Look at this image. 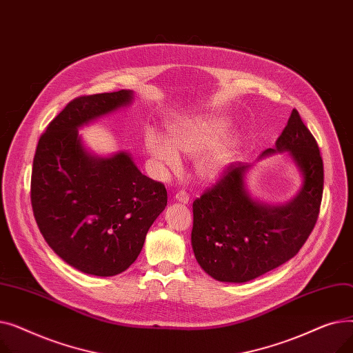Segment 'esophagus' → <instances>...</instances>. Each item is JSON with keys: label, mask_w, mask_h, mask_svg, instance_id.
Masks as SVG:
<instances>
[{"label": "esophagus", "mask_w": 353, "mask_h": 353, "mask_svg": "<svg viewBox=\"0 0 353 353\" xmlns=\"http://www.w3.org/2000/svg\"><path fill=\"white\" fill-rule=\"evenodd\" d=\"M174 200L183 203V205H188V203H189V196L184 193V192H177L176 196H174Z\"/></svg>", "instance_id": "obj_1"}]
</instances>
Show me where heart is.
Returning <instances> with one entry per match:
<instances>
[{
    "mask_svg": "<svg viewBox=\"0 0 353 353\" xmlns=\"http://www.w3.org/2000/svg\"><path fill=\"white\" fill-rule=\"evenodd\" d=\"M230 121L220 116H205L169 125V139L148 130L144 147L159 173L180 169V154L196 159L194 172L203 181H214L233 164L240 139L229 134Z\"/></svg>",
    "mask_w": 353,
    "mask_h": 353,
    "instance_id": "b5f03b06",
    "label": "heart"
}]
</instances>
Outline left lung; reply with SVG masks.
Instances as JSON below:
<instances>
[{
  "label": "left lung",
  "instance_id": "8db88e82",
  "mask_svg": "<svg viewBox=\"0 0 353 353\" xmlns=\"http://www.w3.org/2000/svg\"><path fill=\"white\" fill-rule=\"evenodd\" d=\"M289 157L301 188L282 205L254 197L248 184L253 164L234 163L225 177L193 203L192 248L197 263L219 282L243 283L286 263L301 250L318 220L323 193V161L316 140L298 110L259 160ZM257 160V161H259Z\"/></svg>",
  "mask_w": 353,
  "mask_h": 353
}]
</instances>
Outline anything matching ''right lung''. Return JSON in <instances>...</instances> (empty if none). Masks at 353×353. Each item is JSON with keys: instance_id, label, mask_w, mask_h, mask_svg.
Returning <instances> with one entry per match:
<instances>
[{"instance_id": "add662e5", "label": "right lung", "mask_w": 353, "mask_h": 353, "mask_svg": "<svg viewBox=\"0 0 353 353\" xmlns=\"http://www.w3.org/2000/svg\"><path fill=\"white\" fill-rule=\"evenodd\" d=\"M133 100L132 90L72 100L35 150L31 203L37 225L65 263L87 274L127 270L167 206L165 188L141 174L132 154L99 156L79 133Z\"/></svg>"}]
</instances>
